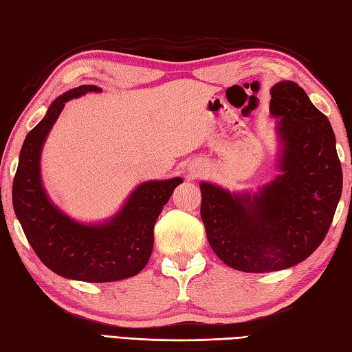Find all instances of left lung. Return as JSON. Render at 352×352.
Segmentation results:
<instances>
[{"instance_id": "left-lung-1", "label": "left lung", "mask_w": 352, "mask_h": 352, "mask_svg": "<svg viewBox=\"0 0 352 352\" xmlns=\"http://www.w3.org/2000/svg\"><path fill=\"white\" fill-rule=\"evenodd\" d=\"M283 140L281 175L260 192L231 195L202 182L208 241L229 267L266 274L295 266L324 241L342 196V166L328 118L295 82L270 91Z\"/></svg>"}]
</instances>
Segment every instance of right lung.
<instances>
[{"label":"right lung","mask_w":352,"mask_h":352,"mask_svg":"<svg viewBox=\"0 0 352 352\" xmlns=\"http://www.w3.org/2000/svg\"><path fill=\"white\" fill-rule=\"evenodd\" d=\"M91 91L102 89L94 85L69 89L54 100L44 120L28 132L13 179L12 200L28 243L50 270L77 281L109 283L144 269L153 250L156 219L182 179L141 184L123 210L102 225L77 223L57 210L42 188V144L68 100Z\"/></svg>","instance_id":"obj_1"}]
</instances>
